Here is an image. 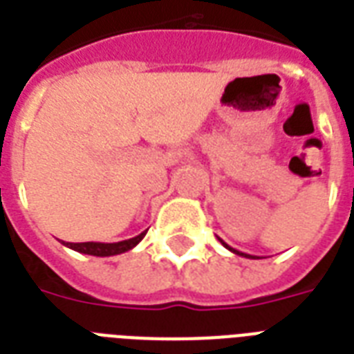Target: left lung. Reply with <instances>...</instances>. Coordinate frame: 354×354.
Listing matches in <instances>:
<instances>
[{
  "label": "left lung",
  "mask_w": 354,
  "mask_h": 354,
  "mask_svg": "<svg viewBox=\"0 0 354 354\" xmlns=\"http://www.w3.org/2000/svg\"><path fill=\"white\" fill-rule=\"evenodd\" d=\"M218 241H221V242H222V244H224V248H227V250H230V252L236 253V255H241V257H248V259H255V255H248V253H242V252H239V250H235V248H232V246H230V244H226V242L222 241V239H218Z\"/></svg>",
  "instance_id": "8db88e82"
}]
</instances>
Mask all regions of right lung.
Returning a JSON list of instances; mask_svg holds the SVG:
<instances>
[{"label":"right lung","mask_w":354,"mask_h":354,"mask_svg":"<svg viewBox=\"0 0 354 354\" xmlns=\"http://www.w3.org/2000/svg\"><path fill=\"white\" fill-rule=\"evenodd\" d=\"M147 232L139 233L133 239H127L121 242H64V246L71 248L75 252L86 253V255H95V257H112V255H119L128 250H132L143 241V236Z\"/></svg>","instance_id":"1"}]
</instances>
